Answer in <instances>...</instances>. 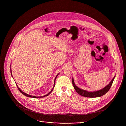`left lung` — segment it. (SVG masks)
Masks as SVG:
<instances>
[{
    "mask_svg": "<svg viewBox=\"0 0 126 126\" xmlns=\"http://www.w3.org/2000/svg\"><path fill=\"white\" fill-rule=\"evenodd\" d=\"M116 76H114V77L112 78V79L110 81V82L106 86H105L104 88H102L99 90L97 91H91V92H89V91H87L85 90H83L82 89H80L78 88L77 86L75 85L74 81V79L72 78V82L73 85V87L76 90V92L80 95L85 96L86 97H100L102 95H104L108 91L110 90L112 82L113 81V80L115 79Z\"/></svg>",
    "mask_w": 126,
    "mask_h": 126,
    "instance_id": "left-lung-1",
    "label": "left lung"
}]
</instances>
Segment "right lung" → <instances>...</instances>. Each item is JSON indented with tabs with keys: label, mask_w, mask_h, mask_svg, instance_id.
Listing matches in <instances>:
<instances>
[{
	"label": "right lung",
	"mask_w": 126,
	"mask_h": 126,
	"mask_svg": "<svg viewBox=\"0 0 126 126\" xmlns=\"http://www.w3.org/2000/svg\"><path fill=\"white\" fill-rule=\"evenodd\" d=\"M10 71H11V75H12V73H11V69L10 68ZM58 75H57L56 76V77H55V80H54V86H53V88H52V89L50 91V93H48L47 94H46L45 95H44V96H32V95H29V94H26V93H25L24 92H23V91H22L18 87V86L17 85V88H18V90H19V91L22 94H24V95H25V96H28V97H32V98H42V97H45V96H48V95H49L52 92V91H53V89H54V86H55V80H56V77H57V76H58ZM17 85V84H16Z\"/></svg>",
	"instance_id": "right-lung-1"
}]
</instances>
